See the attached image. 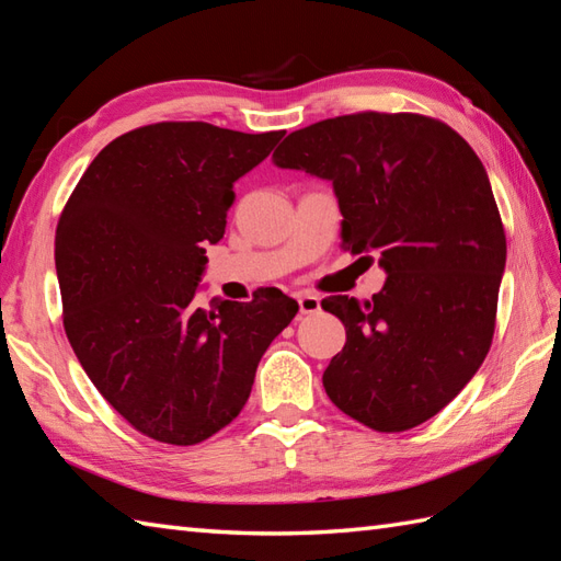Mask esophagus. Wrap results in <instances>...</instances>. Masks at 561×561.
<instances>
[{"instance_id": "obj_1", "label": "esophagus", "mask_w": 561, "mask_h": 561, "mask_svg": "<svg viewBox=\"0 0 561 561\" xmlns=\"http://www.w3.org/2000/svg\"><path fill=\"white\" fill-rule=\"evenodd\" d=\"M299 311L304 316H313L320 311V299L313 294H299Z\"/></svg>"}]
</instances>
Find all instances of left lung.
<instances>
[{"label": "left lung", "instance_id": "8db88e82", "mask_svg": "<svg viewBox=\"0 0 561 561\" xmlns=\"http://www.w3.org/2000/svg\"><path fill=\"white\" fill-rule=\"evenodd\" d=\"M279 169L332 183L342 245L378 255L371 301L330 296L347 342L323 374L328 398L376 432L432 420L490 352L506 236L490 178L456 129L414 113H356L296 129Z\"/></svg>", "mask_w": 561, "mask_h": 561}]
</instances>
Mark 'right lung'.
<instances>
[{
	"mask_svg": "<svg viewBox=\"0 0 561 561\" xmlns=\"http://www.w3.org/2000/svg\"><path fill=\"white\" fill-rule=\"evenodd\" d=\"M284 133L159 123L113 139L71 193L55 233L65 330L83 371L137 432L193 446L233 422L270 342L299 304H195L233 183Z\"/></svg>",
	"mask_w": 561,
	"mask_h": 561,
	"instance_id": "obj_1",
	"label": "right lung"
}]
</instances>
